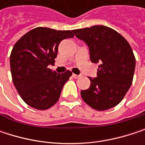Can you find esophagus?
<instances>
[{
	"instance_id": "esophagus-1",
	"label": "esophagus",
	"mask_w": 145,
	"mask_h": 145,
	"mask_svg": "<svg viewBox=\"0 0 145 145\" xmlns=\"http://www.w3.org/2000/svg\"><path fill=\"white\" fill-rule=\"evenodd\" d=\"M72 76L74 78V79H78V78H80V74H73Z\"/></svg>"
}]
</instances>
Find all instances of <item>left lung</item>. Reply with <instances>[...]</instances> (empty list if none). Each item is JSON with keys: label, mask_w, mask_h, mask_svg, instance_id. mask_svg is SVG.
Segmentation results:
<instances>
[{"label": "left lung", "mask_w": 145, "mask_h": 145, "mask_svg": "<svg viewBox=\"0 0 145 145\" xmlns=\"http://www.w3.org/2000/svg\"><path fill=\"white\" fill-rule=\"evenodd\" d=\"M89 48L92 63H100L97 77H90L91 86L80 91L83 101L91 107L104 111L117 106L130 88L135 58L128 41L106 26L73 30Z\"/></svg>", "instance_id": "obj_1"}]
</instances>
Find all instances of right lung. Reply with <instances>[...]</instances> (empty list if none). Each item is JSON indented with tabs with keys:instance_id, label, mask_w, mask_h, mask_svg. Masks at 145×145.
<instances>
[{
	"instance_id": "add662e5",
	"label": "right lung",
	"mask_w": 145,
	"mask_h": 145,
	"mask_svg": "<svg viewBox=\"0 0 145 145\" xmlns=\"http://www.w3.org/2000/svg\"><path fill=\"white\" fill-rule=\"evenodd\" d=\"M72 32L39 27L27 33L15 44L10 56L12 80L28 106L46 110L59 100L72 73L67 71L58 74L48 66L54 62L60 42L74 37Z\"/></svg>"
}]
</instances>
